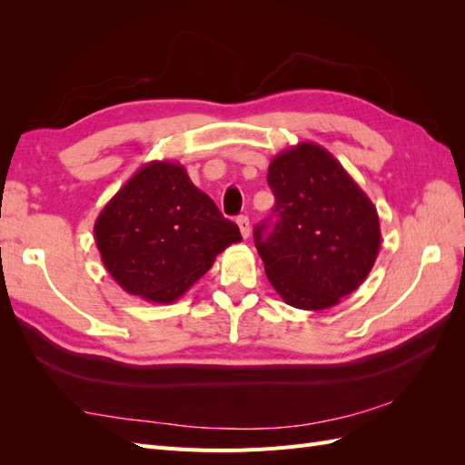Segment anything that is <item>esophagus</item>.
<instances>
[{
	"label": "esophagus",
	"instance_id": "esophagus-1",
	"mask_svg": "<svg viewBox=\"0 0 465 465\" xmlns=\"http://www.w3.org/2000/svg\"><path fill=\"white\" fill-rule=\"evenodd\" d=\"M236 224H238V229H241L242 238H248L250 236V219L246 215H241L236 219Z\"/></svg>",
	"mask_w": 465,
	"mask_h": 465
}]
</instances>
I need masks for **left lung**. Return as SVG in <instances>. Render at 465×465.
Wrapping results in <instances>:
<instances>
[{
  "label": "left lung",
  "mask_w": 465,
  "mask_h": 465,
  "mask_svg": "<svg viewBox=\"0 0 465 465\" xmlns=\"http://www.w3.org/2000/svg\"><path fill=\"white\" fill-rule=\"evenodd\" d=\"M267 184L275 207L254 229L267 279L294 308L335 306L376 262V207L330 151L308 142L275 154Z\"/></svg>",
  "instance_id": "8db88e82"
}]
</instances>
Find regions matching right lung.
I'll use <instances>...</instances> for the list:
<instances>
[{"label":"right lung","mask_w":465,"mask_h":465,"mask_svg":"<svg viewBox=\"0 0 465 465\" xmlns=\"http://www.w3.org/2000/svg\"><path fill=\"white\" fill-rule=\"evenodd\" d=\"M94 241L106 272L125 292L168 304L242 236L192 184L184 166L151 161L104 205Z\"/></svg>","instance_id":"1"}]
</instances>
